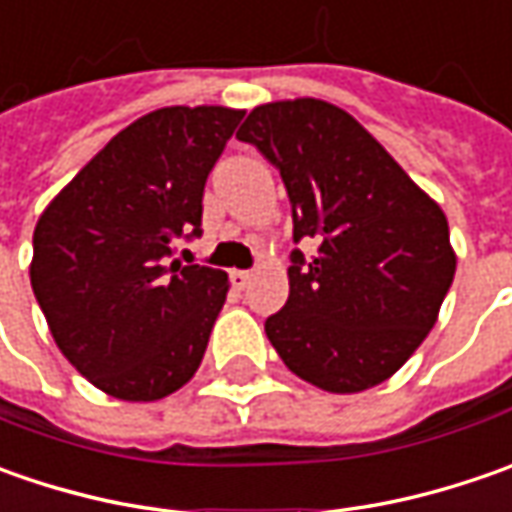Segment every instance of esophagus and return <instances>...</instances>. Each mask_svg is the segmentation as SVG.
I'll return each instance as SVG.
<instances>
[{"mask_svg":"<svg viewBox=\"0 0 512 512\" xmlns=\"http://www.w3.org/2000/svg\"><path fill=\"white\" fill-rule=\"evenodd\" d=\"M250 279H253L250 270H233V273H230V282H233V287H239V290H245V287L250 285Z\"/></svg>","mask_w":512,"mask_h":512,"instance_id":"34e87169","label":"esophagus"}]
</instances>
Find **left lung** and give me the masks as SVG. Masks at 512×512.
<instances>
[{"label": "left lung", "mask_w": 512, "mask_h": 512, "mask_svg": "<svg viewBox=\"0 0 512 512\" xmlns=\"http://www.w3.org/2000/svg\"><path fill=\"white\" fill-rule=\"evenodd\" d=\"M282 173L293 242L290 296L265 322L282 362L327 393L390 379L439 319L456 273L444 210L347 113L322 99L250 110L236 133Z\"/></svg>", "instance_id": "8db88e82"}]
</instances>
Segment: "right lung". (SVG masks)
<instances>
[{
	"instance_id": "right-lung-1",
	"label": "right lung",
	"mask_w": 512,
	"mask_h": 512,
	"mask_svg": "<svg viewBox=\"0 0 512 512\" xmlns=\"http://www.w3.org/2000/svg\"><path fill=\"white\" fill-rule=\"evenodd\" d=\"M245 110L159 108L119 130L45 207L30 287L56 347L93 387L156 402L193 379L227 273L170 262L202 233L207 173Z\"/></svg>"
}]
</instances>
